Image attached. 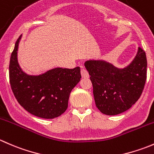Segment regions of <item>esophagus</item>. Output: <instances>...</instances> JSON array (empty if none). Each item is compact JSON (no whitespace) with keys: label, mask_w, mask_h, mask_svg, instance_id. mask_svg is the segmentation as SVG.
I'll return each mask as SVG.
<instances>
[{"label":"esophagus","mask_w":154,"mask_h":154,"mask_svg":"<svg viewBox=\"0 0 154 154\" xmlns=\"http://www.w3.org/2000/svg\"><path fill=\"white\" fill-rule=\"evenodd\" d=\"M80 73H81V76L83 78H88V77H89L87 70L85 69L83 67H81V71H80Z\"/></svg>","instance_id":"1"}]
</instances>
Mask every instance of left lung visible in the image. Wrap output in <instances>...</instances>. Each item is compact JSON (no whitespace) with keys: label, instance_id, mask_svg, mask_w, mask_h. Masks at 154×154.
Instances as JSON below:
<instances>
[{"label":"left lung","instance_id":"8db88e82","mask_svg":"<svg viewBox=\"0 0 154 154\" xmlns=\"http://www.w3.org/2000/svg\"><path fill=\"white\" fill-rule=\"evenodd\" d=\"M93 86L96 106L115 116L129 109L140 97L147 79V58L142 48L127 68L120 69L103 60L85 63Z\"/></svg>","mask_w":154,"mask_h":154}]
</instances>
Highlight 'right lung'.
Segmentation results:
<instances>
[{"label":"right lung","instance_id":"add662e5","mask_svg":"<svg viewBox=\"0 0 154 154\" xmlns=\"http://www.w3.org/2000/svg\"><path fill=\"white\" fill-rule=\"evenodd\" d=\"M21 36L15 42L9 67L14 96L33 116L47 119L58 117L67 109L70 93L81 78L80 68H57L41 75H27L19 67L17 60Z\"/></svg>","mask_w":154,"mask_h":154}]
</instances>
